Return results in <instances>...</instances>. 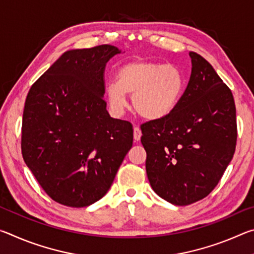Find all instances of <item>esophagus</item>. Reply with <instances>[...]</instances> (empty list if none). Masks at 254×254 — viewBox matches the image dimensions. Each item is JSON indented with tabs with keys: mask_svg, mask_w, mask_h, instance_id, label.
I'll return each instance as SVG.
<instances>
[{
	"mask_svg": "<svg viewBox=\"0 0 254 254\" xmlns=\"http://www.w3.org/2000/svg\"><path fill=\"white\" fill-rule=\"evenodd\" d=\"M141 135H142V133H141L139 127H134V128H133V137H134V140L140 141Z\"/></svg>",
	"mask_w": 254,
	"mask_h": 254,
	"instance_id": "obj_1",
	"label": "esophagus"
}]
</instances>
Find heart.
Returning <instances> with one entry per match:
<instances>
[{"label": "heart", "instance_id": "obj_1", "mask_svg": "<svg viewBox=\"0 0 254 254\" xmlns=\"http://www.w3.org/2000/svg\"><path fill=\"white\" fill-rule=\"evenodd\" d=\"M118 81H110L105 95L112 113L122 115L127 106V94L132 95L136 113L148 120H160L173 112L184 94V71L174 64L137 59L118 70Z\"/></svg>", "mask_w": 254, "mask_h": 254}]
</instances>
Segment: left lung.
Segmentation results:
<instances>
[{
    "mask_svg": "<svg viewBox=\"0 0 254 254\" xmlns=\"http://www.w3.org/2000/svg\"><path fill=\"white\" fill-rule=\"evenodd\" d=\"M189 57L190 78L177 107L141 126L149 183L178 206L213 190L233 158L238 136L231 89L200 55L190 51Z\"/></svg>",
    "mask_w": 254,
    "mask_h": 254,
    "instance_id": "8db88e82",
    "label": "left lung"
}]
</instances>
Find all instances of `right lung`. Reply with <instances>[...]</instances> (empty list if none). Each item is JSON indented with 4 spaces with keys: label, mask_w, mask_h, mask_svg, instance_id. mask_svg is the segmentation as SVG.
I'll return each instance as SVG.
<instances>
[{
    "label": "right lung",
    "mask_w": 254,
    "mask_h": 254,
    "mask_svg": "<svg viewBox=\"0 0 254 254\" xmlns=\"http://www.w3.org/2000/svg\"><path fill=\"white\" fill-rule=\"evenodd\" d=\"M121 53L111 45L68 50L28 93L22 156L59 204L85 207L101 199L132 148V124L111 118L103 98L106 64Z\"/></svg>",
    "instance_id": "obj_1"
}]
</instances>
